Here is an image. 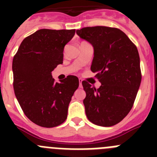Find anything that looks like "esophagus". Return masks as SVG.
Wrapping results in <instances>:
<instances>
[{"mask_svg":"<svg viewBox=\"0 0 157 157\" xmlns=\"http://www.w3.org/2000/svg\"><path fill=\"white\" fill-rule=\"evenodd\" d=\"M78 82H79V87H82V79L79 78V79H78Z\"/></svg>","mask_w":157,"mask_h":157,"instance_id":"1","label":"esophagus"}]
</instances>
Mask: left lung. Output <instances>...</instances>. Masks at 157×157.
Listing matches in <instances>:
<instances>
[{
    "label": "left lung",
    "instance_id": "1",
    "mask_svg": "<svg viewBox=\"0 0 157 157\" xmlns=\"http://www.w3.org/2000/svg\"><path fill=\"white\" fill-rule=\"evenodd\" d=\"M81 38L93 45L91 71L101 83L98 89L82 82L88 120L96 125L112 127L132 109L141 81L138 48L124 32L114 27H89L77 30Z\"/></svg>",
    "mask_w": 157,
    "mask_h": 157
}]
</instances>
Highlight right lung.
<instances>
[{"label": "right lung", "mask_w": 157, "mask_h": 157, "mask_svg": "<svg viewBox=\"0 0 157 157\" xmlns=\"http://www.w3.org/2000/svg\"><path fill=\"white\" fill-rule=\"evenodd\" d=\"M75 30L41 29L23 39L12 61L14 92L24 114L40 127L66 120L68 105L79 85L76 76L56 82L51 72L63 63V48Z\"/></svg>", "instance_id": "right-lung-1"}]
</instances>
